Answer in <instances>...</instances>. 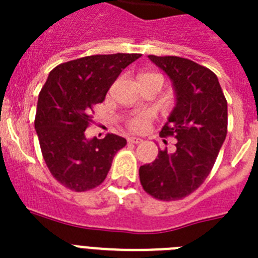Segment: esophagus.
Returning <instances> with one entry per match:
<instances>
[{
	"label": "esophagus",
	"mask_w": 258,
	"mask_h": 258,
	"mask_svg": "<svg viewBox=\"0 0 258 258\" xmlns=\"http://www.w3.org/2000/svg\"><path fill=\"white\" fill-rule=\"evenodd\" d=\"M128 142L130 143H134V145H138V143H141L142 139L141 138H137V137H130Z\"/></svg>",
	"instance_id": "esophagus-1"
}]
</instances>
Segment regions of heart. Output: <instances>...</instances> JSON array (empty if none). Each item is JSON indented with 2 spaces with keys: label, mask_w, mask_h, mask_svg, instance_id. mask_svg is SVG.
Segmentation results:
<instances>
[{
  "label": "heart",
  "mask_w": 258,
  "mask_h": 258,
  "mask_svg": "<svg viewBox=\"0 0 258 258\" xmlns=\"http://www.w3.org/2000/svg\"><path fill=\"white\" fill-rule=\"evenodd\" d=\"M151 119H153V112L151 111H139V112H135L128 117L127 125H128V128L131 131L142 133V131L147 130Z\"/></svg>",
  "instance_id": "1"
}]
</instances>
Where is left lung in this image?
Masks as SVG:
<instances>
[{
  "instance_id": "1",
  "label": "left lung",
  "mask_w": 258,
  "mask_h": 258,
  "mask_svg": "<svg viewBox=\"0 0 258 258\" xmlns=\"http://www.w3.org/2000/svg\"><path fill=\"white\" fill-rule=\"evenodd\" d=\"M149 58L171 79L176 103L159 133L174 137L175 150H161L153 163L141 166L145 191L161 201L182 200L196 191L212 171L228 133V101L216 74L178 56Z\"/></svg>"
}]
</instances>
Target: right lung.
<instances>
[{
	"label": "right lung",
	"instance_id": "add662e5",
	"mask_svg": "<svg viewBox=\"0 0 258 258\" xmlns=\"http://www.w3.org/2000/svg\"><path fill=\"white\" fill-rule=\"evenodd\" d=\"M139 53L93 54L62 62L49 72L38 95L34 128L50 174L74 191H87L105 179L124 138L107 134L87 139L95 104L104 100L120 72Z\"/></svg>",
	"mask_w": 258,
	"mask_h": 258
}]
</instances>
